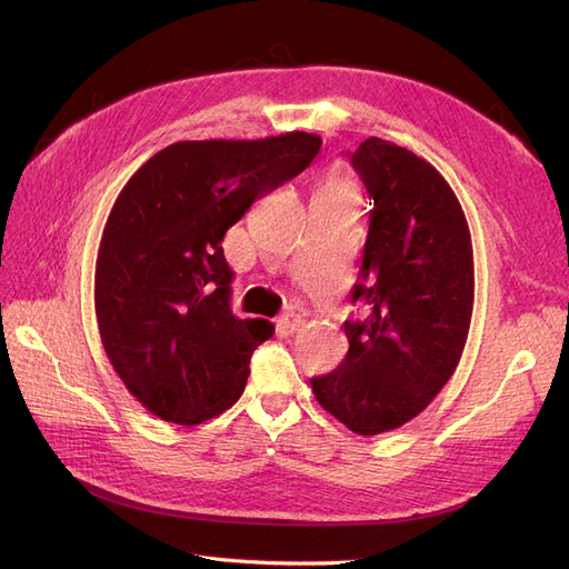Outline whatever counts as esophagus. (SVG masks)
I'll list each match as a JSON object with an SVG mask.
<instances>
[{"instance_id":"esophagus-1","label":"esophagus","mask_w":569,"mask_h":569,"mask_svg":"<svg viewBox=\"0 0 569 569\" xmlns=\"http://www.w3.org/2000/svg\"><path fill=\"white\" fill-rule=\"evenodd\" d=\"M301 325H303L301 316H297V313H284V316H280V320H278V330H280L282 335H295Z\"/></svg>"}]
</instances>
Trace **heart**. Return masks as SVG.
Listing matches in <instances>:
<instances>
[{
	"label": "heart",
	"mask_w": 569,
	"mask_h": 569,
	"mask_svg": "<svg viewBox=\"0 0 569 569\" xmlns=\"http://www.w3.org/2000/svg\"><path fill=\"white\" fill-rule=\"evenodd\" d=\"M318 192L343 197V199H351V201H356V197H358L356 182H353L349 176L339 173V170H335V173H330V178H327V180L322 182V187L318 189Z\"/></svg>",
	"instance_id": "obj_1"
}]
</instances>
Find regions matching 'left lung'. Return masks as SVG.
I'll use <instances>...</instances> for the list:
<instances>
[{
    "mask_svg": "<svg viewBox=\"0 0 569 569\" xmlns=\"http://www.w3.org/2000/svg\"><path fill=\"white\" fill-rule=\"evenodd\" d=\"M370 197V228L343 322L349 351L311 387L351 432L406 425L451 380L468 341L475 268L468 220L453 189L416 153L368 137L349 153Z\"/></svg>",
    "mask_w": 569,
    "mask_h": 569,
    "instance_id": "left-lung-1",
    "label": "left lung"
}]
</instances>
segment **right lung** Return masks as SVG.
I'll list each match as a JSON object with an SVG mask.
<instances>
[{"instance_id": "right-lung-1", "label": "right lung", "mask_w": 569, "mask_h": 569, "mask_svg": "<svg viewBox=\"0 0 569 569\" xmlns=\"http://www.w3.org/2000/svg\"><path fill=\"white\" fill-rule=\"evenodd\" d=\"M320 144L308 132L176 142L118 194L97 256V322L113 370L157 418L199 425L242 396L251 353L272 325L232 316L220 242Z\"/></svg>"}]
</instances>
